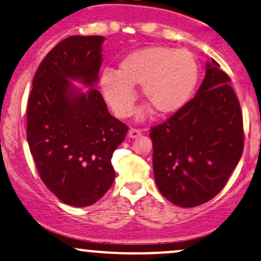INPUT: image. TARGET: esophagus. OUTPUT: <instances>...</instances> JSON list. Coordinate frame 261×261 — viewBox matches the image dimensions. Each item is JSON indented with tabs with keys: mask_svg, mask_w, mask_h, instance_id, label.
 <instances>
[{
	"mask_svg": "<svg viewBox=\"0 0 261 261\" xmlns=\"http://www.w3.org/2000/svg\"><path fill=\"white\" fill-rule=\"evenodd\" d=\"M141 134H142V131L140 130V128H130V130H128V138L136 139V138H139Z\"/></svg>",
	"mask_w": 261,
	"mask_h": 261,
	"instance_id": "34e87169",
	"label": "esophagus"
}]
</instances>
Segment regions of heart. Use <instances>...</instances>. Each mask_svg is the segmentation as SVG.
<instances>
[{
    "label": "heart",
    "mask_w": 261,
    "mask_h": 261,
    "mask_svg": "<svg viewBox=\"0 0 261 261\" xmlns=\"http://www.w3.org/2000/svg\"><path fill=\"white\" fill-rule=\"evenodd\" d=\"M199 81V65L188 50L169 46H149L126 55L116 73L105 71L100 77L103 98L119 117L134 111L135 87L141 86L142 98L156 114L172 115L188 103ZM147 110L139 112L144 119Z\"/></svg>",
    "instance_id": "heart-1"
}]
</instances>
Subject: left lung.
Here are the masks:
<instances>
[{
    "mask_svg": "<svg viewBox=\"0 0 261 261\" xmlns=\"http://www.w3.org/2000/svg\"><path fill=\"white\" fill-rule=\"evenodd\" d=\"M230 77L211 60L195 97L152 126V166L170 202L194 207L226 185L244 149L243 115Z\"/></svg>",
    "mask_w": 261,
    "mask_h": 261,
    "instance_id": "left-lung-1",
    "label": "left lung"
}]
</instances>
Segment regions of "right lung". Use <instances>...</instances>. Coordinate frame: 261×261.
<instances>
[{
  "mask_svg": "<svg viewBox=\"0 0 261 261\" xmlns=\"http://www.w3.org/2000/svg\"><path fill=\"white\" fill-rule=\"evenodd\" d=\"M102 36H70L46 55L27 103V141L41 180L65 204L90 206L111 188L112 153L128 127L111 116L95 86Z\"/></svg>",
  "mask_w": 261,
  "mask_h": 261,
  "instance_id": "obj_1",
  "label": "right lung"
}]
</instances>
